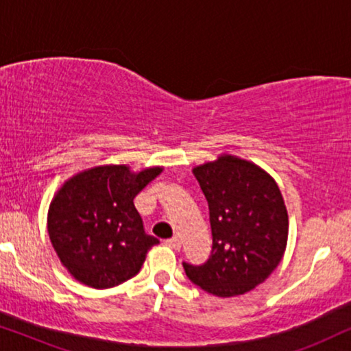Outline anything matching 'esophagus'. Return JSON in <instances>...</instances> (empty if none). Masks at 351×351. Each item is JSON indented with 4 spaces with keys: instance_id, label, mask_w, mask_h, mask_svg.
<instances>
[{
    "instance_id": "esophagus-1",
    "label": "esophagus",
    "mask_w": 351,
    "mask_h": 351,
    "mask_svg": "<svg viewBox=\"0 0 351 351\" xmlns=\"http://www.w3.org/2000/svg\"><path fill=\"white\" fill-rule=\"evenodd\" d=\"M166 244H167V246H169V247L176 249V251H179L180 246H182V243H180V239H179V238H171V239H166Z\"/></svg>"
}]
</instances>
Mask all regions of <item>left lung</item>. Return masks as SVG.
I'll return each mask as SVG.
<instances>
[{
  "mask_svg": "<svg viewBox=\"0 0 351 351\" xmlns=\"http://www.w3.org/2000/svg\"><path fill=\"white\" fill-rule=\"evenodd\" d=\"M208 199L213 251L203 265L184 262L186 276L209 294H246L271 275L286 251L289 220L270 174L251 161L222 155L196 166Z\"/></svg>",
  "mask_w": 351,
  "mask_h": 351,
  "instance_id": "obj_1",
  "label": "left lung"
}]
</instances>
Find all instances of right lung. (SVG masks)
<instances>
[{"instance_id": "obj_1", "label": "right lung", "mask_w": 351, "mask_h": 351, "mask_svg": "<svg viewBox=\"0 0 351 351\" xmlns=\"http://www.w3.org/2000/svg\"><path fill=\"white\" fill-rule=\"evenodd\" d=\"M161 171L136 174L124 165L97 166L62 185L49 206L47 232L75 280L107 289L141 271L148 249L160 241L145 233L134 198Z\"/></svg>"}]
</instances>
